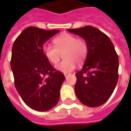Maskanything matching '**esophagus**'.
Here are the masks:
<instances>
[{
    "instance_id": "1",
    "label": "esophagus",
    "mask_w": 131,
    "mask_h": 131,
    "mask_svg": "<svg viewBox=\"0 0 131 131\" xmlns=\"http://www.w3.org/2000/svg\"><path fill=\"white\" fill-rule=\"evenodd\" d=\"M69 74H64V77H66V78H67V76H68Z\"/></svg>"
}]
</instances>
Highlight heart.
<instances>
[{
	"label": "heart",
	"mask_w": 131,
	"mask_h": 131,
	"mask_svg": "<svg viewBox=\"0 0 131 131\" xmlns=\"http://www.w3.org/2000/svg\"><path fill=\"white\" fill-rule=\"evenodd\" d=\"M54 46L44 45V55L52 64H56L63 54L64 60L55 66L57 71L64 74L73 71L77 62H83L88 54V46L82 39H77L74 35L64 34L55 38L53 40Z\"/></svg>",
	"instance_id": "b5f03b06"
}]
</instances>
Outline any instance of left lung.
Wrapping results in <instances>:
<instances>
[{"label": "left lung", "mask_w": 131, "mask_h": 131, "mask_svg": "<svg viewBox=\"0 0 131 131\" xmlns=\"http://www.w3.org/2000/svg\"><path fill=\"white\" fill-rule=\"evenodd\" d=\"M85 40L88 54L82 69L76 74L77 98L85 106L105 103L115 89L118 79V57L110 38L91 26L67 29Z\"/></svg>", "instance_id": "8db88e82"}]
</instances>
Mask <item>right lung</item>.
Returning a JSON list of instances; mask_svg holds the SVG:
<instances>
[{"label":"right lung","instance_id":"add662e5","mask_svg":"<svg viewBox=\"0 0 131 131\" xmlns=\"http://www.w3.org/2000/svg\"><path fill=\"white\" fill-rule=\"evenodd\" d=\"M59 32L29 27L13 43L10 67L15 86L24 103L36 111L50 110L60 100L65 77L52 67L43 52V44Z\"/></svg>","mask_w":131,"mask_h":131}]
</instances>
